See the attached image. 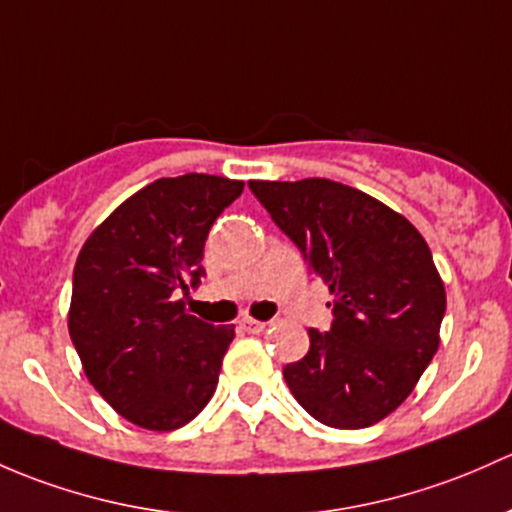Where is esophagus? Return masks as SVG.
I'll use <instances>...</instances> for the list:
<instances>
[{"label": "esophagus", "mask_w": 512, "mask_h": 512, "mask_svg": "<svg viewBox=\"0 0 512 512\" xmlns=\"http://www.w3.org/2000/svg\"><path fill=\"white\" fill-rule=\"evenodd\" d=\"M240 331L245 333H260L262 328H265V321H257V319H250V316H245V319L238 321Z\"/></svg>", "instance_id": "1"}]
</instances>
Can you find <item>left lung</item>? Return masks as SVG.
I'll return each mask as SVG.
<instances>
[{
  "instance_id": "1",
  "label": "left lung",
  "mask_w": 512,
  "mask_h": 512,
  "mask_svg": "<svg viewBox=\"0 0 512 512\" xmlns=\"http://www.w3.org/2000/svg\"><path fill=\"white\" fill-rule=\"evenodd\" d=\"M247 186L333 294L331 331L309 328V351L284 368L289 390L326 427L380 422L410 397L439 348L446 292L432 250L405 215L353 186Z\"/></svg>"
}]
</instances>
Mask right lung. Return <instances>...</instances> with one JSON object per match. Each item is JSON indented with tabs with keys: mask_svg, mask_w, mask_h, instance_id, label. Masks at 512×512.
<instances>
[{
	"mask_svg": "<svg viewBox=\"0 0 512 512\" xmlns=\"http://www.w3.org/2000/svg\"><path fill=\"white\" fill-rule=\"evenodd\" d=\"M242 181L184 174L144 186L90 233L73 270L68 331L90 385L152 432L191 422L218 385L235 326L186 314L203 245Z\"/></svg>",
	"mask_w": 512,
	"mask_h": 512,
	"instance_id": "obj_1",
	"label": "right lung"
}]
</instances>
